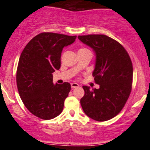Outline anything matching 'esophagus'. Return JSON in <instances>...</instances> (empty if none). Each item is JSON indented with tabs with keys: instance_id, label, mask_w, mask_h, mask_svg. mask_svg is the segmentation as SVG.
I'll return each mask as SVG.
<instances>
[{
	"instance_id": "esophagus-1",
	"label": "esophagus",
	"mask_w": 150,
	"mask_h": 150,
	"mask_svg": "<svg viewBox=\"0 0 150 150\" xmlns=\"http://www.w3.org/2000/svg\"><path fill=\"white\" fill-rule=\"evenodd\" d=\"M79 87V85H78V83H71V87H72V89L76 88V87Z\"/></svg>"
}]
</instances>
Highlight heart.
Masks as SVG:
<instances>
[{
  "label": "heart",
  "mask_w": 150,
  "mask_h": 150,
  "mask_svg": "<svg viewBox=\"0 0 150 150\" xmlns=\"http://www.w3.org/2000/svg\"><path fill=\"white\" fill-rule=\"evenodd\" d=\"M80 50H87V49H86V48H81V49H80Z\"/></svg>",
  "instance_id": "heart-1"
}]
</instances>
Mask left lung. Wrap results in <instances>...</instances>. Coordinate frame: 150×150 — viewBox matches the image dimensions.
I'll list each match as a JSON object with an SVG mask.
<instances>
[{"label": "left lung", "instance_id": "1", "mask_svg": "<svg viewBox=\"0 0 150 150\" xmlns=\"http://www.w3.org/2000/svg\"><path fill=\"white\" fill-rule=\"evenodd\" d=\"M96 54L93 75L98 89L83 86L81 105L87 116L96 121L110 120L121 111L132 90L133 68L129 54L116 40L102 34L78 36Z\"/></svg>", "mask_w": 150, "mask_h": 150}]
</instances>
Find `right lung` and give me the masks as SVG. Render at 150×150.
<instances>
[{"instance_id":"right-lung-1","label":"right lung","mask_w":150,"mask_h":150,"mask_svg":"<svg viewBox=\"0 0 150 150\" xmlns=\"http://www.w3.org/2000/svg\"><path fill=\"white\" fill-rule=\"evenodd\" d=\"M75 39L76 36L42 33L21 52L16 73L17 87L25 107L39 118L51 120L63 110L71 85L68 82L54 84L52 73L60 68L63 48Z\"/></svg>"}]
</instances>
